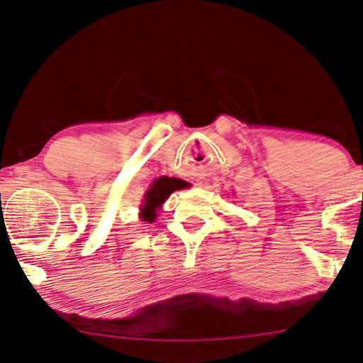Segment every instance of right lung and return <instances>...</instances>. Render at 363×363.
<instances>
[{"label": "right lung", "instance_id": "obj_1", "mask_svg": "<svg viewBox=\"0 0 363 363\" xmlns=\"http://www.w3.org/2000/svg\"><path fill=\"white\" fill-rule=\"evenodd\" d=\"M187 186L186 181L176 177H159L150 184V189L143 196V204L140 208V218L145 223H154L157 218V211L162 208V204L174 191L184 189Z\"/></svg>", "mask_w": 363, "mask_h": 363}]
</instances>
